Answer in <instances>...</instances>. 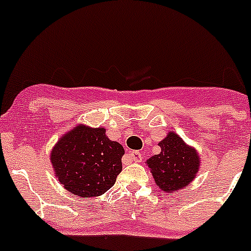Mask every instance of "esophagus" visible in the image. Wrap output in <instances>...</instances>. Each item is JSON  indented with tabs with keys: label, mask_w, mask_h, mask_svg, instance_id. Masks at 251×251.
Listing matches in <instances>:
<instances>
[{
	"label": "esophagus",
	"mask_w": 251,
	"mask_h": 251,
	"mask_svg": "<svg viewBox=\"0 0 251 251\" xmlns=\"http://www.w3.org/2000/svg\"><path fill=\"white\" fill-rule=\"evenodd\" d=\"M130 158H132V160H134V162H141L142 158H143V155H142L141 151H133L129 153Z\"/></svg>",
	"instance_id": "1"
}]
</instances>
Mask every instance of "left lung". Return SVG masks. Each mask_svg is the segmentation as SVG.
<instances>
[{"label": "left lung", "mask_w": 251, "mask_h": 251, "mask_svg": "<svg viewBox=\"0 0 251 251\" xmlns=\"http://www.w3.org/2000/svg\"><path fill=\"white\" fill-rule=\"evenodd\" d=\"M159 147L160 153L147 160L154 180L165 193L183 189L199 171V154L174 132L168 133Z\"/></svg>", "instance_id": "left-lung-1"}]
</instances>
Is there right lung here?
Wrapping results in <instances>:
<instances>
[{"label": "right lung", "instance_id": "right-lung-1", "mask_svg": "<svg viewBox=\"0 0 251 251\" xmlns=\"http://www.w3.org/2000/svg\"><path fill=\"white\" fill-rule=\"evenodd\" d=\"M124 149L104 128L79 124L50 151V163L64 189L83 198L100 197L113 187L122 171Z\"/></svg>", "mask_w": 251, "mask_h": 251}]
</instances>
